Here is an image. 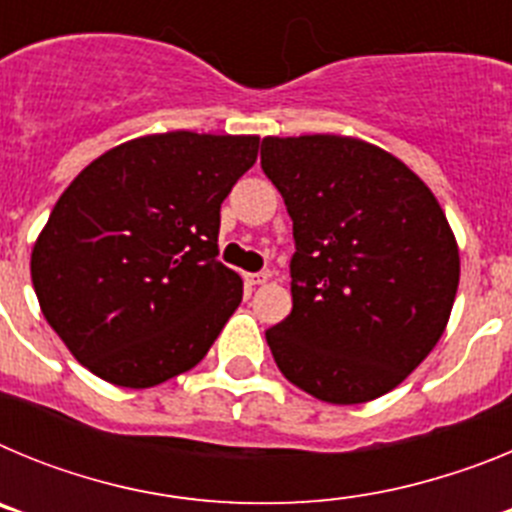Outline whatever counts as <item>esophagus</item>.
<instances>
[{"mask_svg":"<svg viewBox=\"0 0 512 512\" xmlns=\"http://www.w3.org/2000/svg\"><path fill=\"white\" fill-rule=\"evenodd\" d=\"M248 287H259V284L269 282V271H256V274H243Z\"/></svg>","mask_w":512,"mask_h":512,"instance_id":"1","label":"esophagus"}]
</instances>
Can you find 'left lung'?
Instances as JSON below:
<instances>
[{"label":"left lung","mask_w":512,"mask_h":512,"mask_svg":"<svg viewBox=\"0 0 512 512\" xmlns=\"http://www.w3.org/2000/svg\"><path fill=\"white\" fill-rule=\"evenodd\" d=\"M284 197L292 312L266 330L279 372L307 395L359 405L431 354L459 287V248L433 192L400 158L346 135L264 138Z\"/></svg>","instance_id":"obj_1"}]
</instances>
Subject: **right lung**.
<instances>
[{"instance_id":"add662e5","label":"right lung","mask_w":512,"mask_h":512,"mask_svg":"<svg viewBox=\"0 0 512 512\" xmlns=\"http://www.w3.org/2000/svg\"><path fill=\"white\" fill-rule=\"evenodd\" d=\"M259 135L128 140L76 176L33 246L45 320L104 382L146 390L200 364L241 305L217 261L220 205Z\"/></svg>"}]
</instances>
